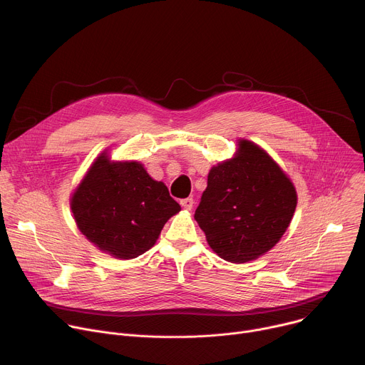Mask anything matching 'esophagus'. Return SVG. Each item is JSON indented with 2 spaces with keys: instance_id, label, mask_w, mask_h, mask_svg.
I'll return each instance as SVG.
<instances>
[{
  "instance_id": "esophagus-1",
  "label": "esophagus",
  "mask_w": 365,
  "mask_h": 365,
  "mask_svg": "<svg viewBox=\"0 0 365 365\" xmlns=\"http://www.w3.org/2000/svg\"><path fill=\"white\" fill-rule=\"evenodd\" d=\"M180 204L185 208V210H191L192 205H194V200L192 198H184L180 201Z\"/></svg>"
}]
</instances>
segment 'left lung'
Wrapping results in <instances>:
<instances>
[{
  "label": "left lung",
  "instance_id": "obj_1",
  "mask_svg": "<svg viewBox=\"0 0 365 365\" xmlns=\"http://www.w3.org/2000/svg\"><path fill=\"white\" fill-rule=\"evenodd\" d=\"M295 187L269 154L242 139L235 158L212 167L194 218L222 259L246 263L269 252L292 220Z\"/></svg>",
  "mask_w": 365,
  "mask_h": 365
}]
</instances>
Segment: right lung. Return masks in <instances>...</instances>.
<instances>
[{
  "label": "right lung",
  "mask_w": 365,
  "mask_h": 365,
  "mask_svg": "<svg viewBox=\"0 0 365 365\" xmlns=\"http://www.w3.org/2000/svg\"><path fill=\"white\" fill-rule=\"evenodd\" d=\"M79 230L99 250L116 259H135L150 250L168 218L181 207L164 182L143 165L112 163L103 153L70 200Z\"/></svg>",
  "instance_id": "obj_1"
}]
</instances>
